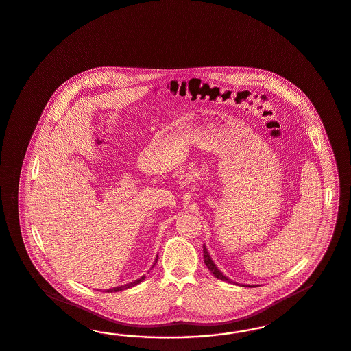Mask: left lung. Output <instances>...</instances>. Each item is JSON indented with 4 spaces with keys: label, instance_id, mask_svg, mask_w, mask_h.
I'll return each instance as SVG.
<instances>
[{
    "label": "left lung",
    "instance_id": "obj_1",
    "mask_svg": "<svg viewBox=\"0 0 351 351\" xmlns=\"http://www.w3.org/2000/svg\"><path fill=\"white\" fill-rule=\"evenodd\" d=\"M204 261H205L208 269L210 270L211 273H213L218 280H226V282H228V283H235V282H232V280H230L228 277H226L225 274L214 264V261L211 260L210 254L208 252V248H206L205 244H204ZM243 286H245V287H247V286H248V287H252V286H250V285H243Z\"/></svg>",
    "mask_w": 351,
    "mask_h": 351
}]
</instances>
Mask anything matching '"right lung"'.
Listing matches in <instances>:
<instances>
[{
    "instance_id": "1",
    "label": "right lung",
    "mask_w": 351,
    "mask_h": 351,
    "mask_svg": "<svg viewBox=\"0 0 351 351\" xmlns=\"http://www.w3.org/2000/svg\"><path fill=\"white\" fill-rule=\"evenodd\" d=\"M156 260H158V256H156V258H155L154 264H153V267H155V263H156ZM152 270V269H150ZM145 280V276H142L141 278L138 280H133V282H130V283H126V285H121V286H117V287H113V289H108V290H106L107 293H117V291H123V290H126V289H129V287H133V286H136V285H138L141 283L142 280Z\"/></svg>"
}]
</instances>
